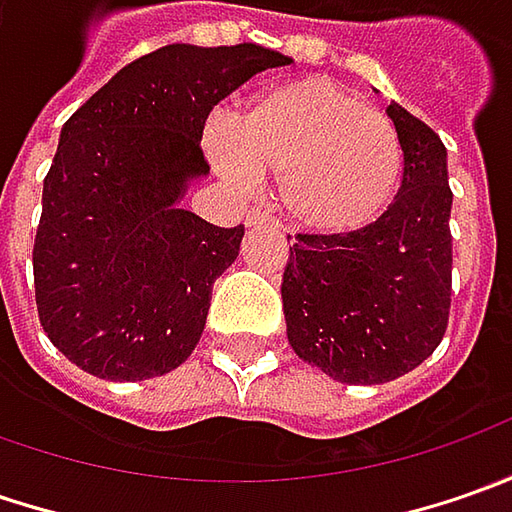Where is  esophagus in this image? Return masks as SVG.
I'll use <instances>...</instances> for the list:
<instances>
[{
    "mask_svg": "<svg viewBox=\"0 0 512 512\" xmlns=\"http://www.w3.org/2000/svg\"><path fill=\"white\" fill-rule=\"evenodd\" d=\"M265 222H273V216L262 210V207H250L247 210V225H265Z\"/></svg>",
    "mask_w": 512,
    "mask_h": 512,
    "instance_id": "obj_1",
    "label": "esophagus"
}]
</instances>
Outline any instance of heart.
<instances>
[{
	"label": "heart",
	"mask_w": 512,
	"mask_h": 512,
	"mask_svg": "<svg viewBox=\"0 0 512 512\" xmlns=\"http://www.w3.org/2000/svg\"><path fill=\"white\" fill-rule=\"evenodd\" d=\"M210 159L233 182L279 179L287 219L319 236L379 222L399 193L404 162L393 122L327 76L259 93L233 130L213 133Z\"/></svg>",
	"instance_id": "b5f03b06"
}]
</instances>
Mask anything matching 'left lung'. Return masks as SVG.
Returning a JSON list of instances; mask_svg holds the SVG:
<instances>
[{
  "label": "left lung",
  "instance_id": "1",
  "mask_svg": "<svg viewBox=\"0 0 512 512\" xmlns=\"http://www.w3.org/2000/svg\"><path fill=\"white\" fill-rule=\"evenodd\" d=\"M402 187L379 222L350 236L299 233L282 279L287 342L342 384H384L439 347L450 313V207L442 139L390 105Z\"/></svg>",
  "mask_w": 512,
  "mask_h": 512
}]
</instances>
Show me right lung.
<instances>
[{
    "label": "right lung",
    "instance_id": "right-lung-1",
    "mask_svg": "<svg viewBox=\"0 0 512 512\" xmlns=\"http://www.w3.org/2000/svg\"><path fill=\"white\" fill-rule=\"evenodd\" d=\"M290 65L262 45H168L130 62L59 133L33 242L39 322L76 367L108 382L176 370L202 339L213 282L245 227L179 205L210 173V110L250 76Z\"/></svg>",
    "mask_w": 512,
    "mask_h": 512
}]
</instances>
